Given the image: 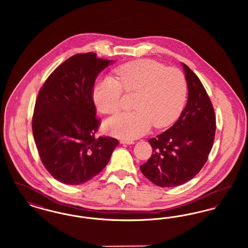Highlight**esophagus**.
<instances>
[{
	"instance_id": "1",
	"label": "esophagus",
	"mask_w": 248,
	"mask_h": 248,
	"mask_svg": "<svg viewBox=\"0 0 248 248\" xmlns=\"http://www.w3.org/2000/svg\"><path fill=\"white\" fill-rule=\"evenodd\" d=\"M121 143H122V144H128V145H131V144H134L135 142L133 141V140H121Z\"/></svg>"
}]
</instances>
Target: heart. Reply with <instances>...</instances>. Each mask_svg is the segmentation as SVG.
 I'll return each instance as SVG.
<instances>
[{"instance_id":"heart-1","label":"heart","mask_w":248,"mask_h":248,"mask_svg":"<svg viewBox=\"0 0 248 248\" xmlns=\"http://www.w3.org/2000/svg\"><path fill=\"white\" fill-rule=\"evenodd\" d=\"M117 78L106 75L94 84L93 99L97 109L114 114L121 108L123 91L138 93L135 111L108 119L104 127L108 134L122 140H135L147 134L154 124L165 127L175 121L184 106L187 83L176 68L152 59H138L116 69Z\"/></svg>"}]
</instances>
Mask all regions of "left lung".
Listing matches in <instances>:
<instances>
[{
	"label": "left lung",
	"instance_id": "left-lung-1",
	"mask_svg": "<svg viewBox=\"0 0 248 248\" xmlns=\"http://www.w3.org/2000/svg\"><path fill=\"white\" fill-rule=\"evenodd\" d=\"M188 85V101L177 122L149 140L152 157L140 165L142 174L154 184L177 187L195 177L211 152L216 117L211 100L200 79L182 63Z\"/></svg>",
	"mask_w": 248,
	"mask_h": 248
}]
</instances>
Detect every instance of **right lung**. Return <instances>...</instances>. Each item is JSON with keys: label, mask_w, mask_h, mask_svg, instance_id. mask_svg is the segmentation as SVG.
<instances>
[{"label": "right lung", "mask_w": 248, "mask_h": 248, "mask_svg": "<svg viewBox=\"0 0 248 248\" xmlns=\"http://www.w3.org/2000/svg\"><path fill=\"white\" fill-rule=\"evenodd\" d=\"M112 60L94 53L74 55L53 71L36 99L32 133L41 161L59 182L81 185L108 163L118 145L95 138L100 124L93 101L94 81Z\"/></svg>", "instance_id": "1"}]
</instances>
